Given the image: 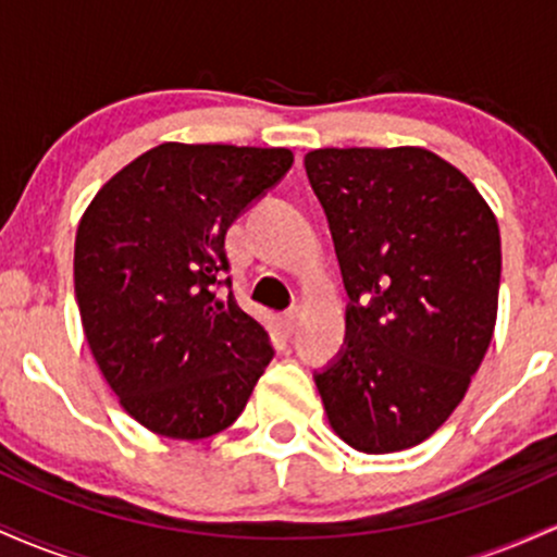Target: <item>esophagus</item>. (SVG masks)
<instances>
[{
	"label": "esophagus",
	"mask_w": 557,
	"mask_h": 557,
	"mask_svg": "<svg viewBox=\"0 0 557 557\" xmlns=\"http://www.w3.org/2000/svg\"><path fill=\"white\" fill-rule=\"evenodd\" d=\"M298 319H300V309H298V306H293V309H287L277 317V322H280V327L287 332V335H293V332H296V327H298Z\"/></svg>",
	"instance_id": "esophagus-1"
}]
</instances>
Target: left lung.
<instances>
[{
	"label": "left lung",
	"mask_w": 557,
	"mask_h": 557,
	"mask_svg": "<svg viewBox=\"0 0 557 557\" xmlns=\"http://www.w3.org/2000/svg\"><path fill=\"white\" fill-rule=\"evenodd\" d=\"M306 175L327 214L345 348L314 374L327 419L361 453L424 443L487 354L500 230L461 170L419 146L317 149Z\"/></svg>",
	"instance_id": "left-lung-1"
}]
</instances>
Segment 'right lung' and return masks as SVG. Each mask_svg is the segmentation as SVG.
Masks as SVG:
<instances>
[{
  "label": "right lung",
  "mask_w": 557,
  "mask_h": 557,
  "mask_svg": "<svg viewBox=\"0 0 557 557\" xmlns=\"http://www.w3.org/2000/svg\"><path fill=\"white\" fill-rule=\"evenodd\" d=\"M290 164L287 149L170 140L133 159L83 212V332L146 430L172 440L227 430L272 361L270 335L230 290L225 235Z\"/></svg>",
  "instance_id": "1"
}]
</instances>
